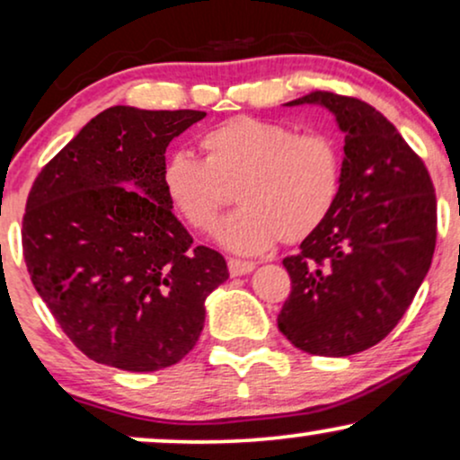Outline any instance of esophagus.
Here are the masks:
<instances>
[{"instance_id":"34e87169","label":"esophagus","mask_w":460,"mask_h":460,"mask_svg":"<svg viewBox=\"0 0 460 460\" xmlns=\"http://www.w3.org/2000/svg\"><path fill=\"white\" fill-rule=\"evenodd\" d=\"M228 269H230V275L232 277H241V275L252 273V270L256 269V264H253V262H243V260L230 258L228 260Z\"/></svg>"}]
</instances>
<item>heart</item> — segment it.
<instances>
[{
	"label": "heart",
	"instance_id": "obj_1",
	"mask_svg": "<svg viewBox=\"0 0 460 460\" xmlns=\"http://www.w3.org/2000/svg\"><path fill=\"white\" fill-rule=\"evenodd\" d=\"M204 160L177 151L162 168V191L190 228L208 232L236 183L241 208L215 236L243 256L277 241H300L331 215L341 190V153L331 136L298 134L290 126L239 115L198 140Z\"/></svg>",
	"mask_w": 460,
	"mask_h": 460
}]
</instances>
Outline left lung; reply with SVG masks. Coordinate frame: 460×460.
Wrapping results in <instances>:
<instances>
[{
    "label": "left lung",
    "instance_id": "obj_1",
    "mask_svg": "<svg viewBox=\"0 0 460 460\" xmlns=\"http://www.w3.org/2000/svg\"><path fill=\"white\" fill-rule=\"evenodd\" d=\"M320 104L345 134L341 190L320 228L283 260L292 292L277 315L294 348L351 356L399 324L427 277L438 200L424 162L367 102L314 92L288 106Z\"/></svg>",
    "mask_w": 460,
    "mask_h": 460
}]
</instances>
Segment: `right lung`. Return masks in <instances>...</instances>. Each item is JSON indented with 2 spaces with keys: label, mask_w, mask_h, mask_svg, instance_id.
I'll return each mask as SVG.
<instances>
[{
  "label": "right lung",
  "mask_w": 460,
  "mask_h": 460,
  "mask_svg": "<svg viewBox=\"0 0 460 460\" xmlns=\"http://www.w3.org/2000/svg\"><path fill=\"white\" fill-rule=\"evenodd\" d=\"M204 117L112 106L33 181L22 215L31 283L100 365H177L200 337L204 300L228 279L224 256L194 247L162 191L166 146Z\"/></svg>",
  "instance_id": "obj_1"
}]
</instances>
